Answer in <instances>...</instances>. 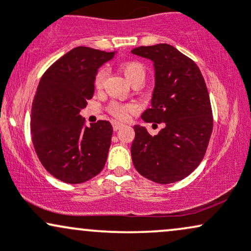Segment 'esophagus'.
I'll return each mask as SVG.
<instances>
[{
  "label": "esophagus",
  "instance_id": "34e87169",
  "mask_svg": "<svg viewBox=\"0 0 251 251\" xmlns=\"http://www.w3.org/2000/svg\"><path fill=\"white\" fill-rule=\"evenodd\" d=\"M112 126H113V129H114V131H118V129H120L122 127H124L123 124L117 123V122H113V123H112Z\"/></svg>",
  "mask_w": 251,
  "mask_h": 251
}]
</instances>
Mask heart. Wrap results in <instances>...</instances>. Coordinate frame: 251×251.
Returning a JSON list of instances; mask_svg holds the SVG:
<instances>
[{"label": "heart", "instance_id": "obj_1", "mask_svg": "<svg viewBox=\"0 0 251 251\" xmlns=\"http://www.w3.org/2000/svg\"><path fill=\"white\" fill-rule=\"evenodd\" d=\"M120 70H122L124 76L126 77V80L129 83H133L135 81H144V79H145V68H144L142 63L138 61H128L123 63ZM105 76V70H100L96 74V77H94V86H96V88L101 87ZM108 111L117 119L125 120L127 119L129 114L138 111V106L134 105V103L111 102L108 106Z\"/></svg>", "mask_w": 251, "mask_h": 251}]
</instances>
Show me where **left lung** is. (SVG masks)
Instances as JSON below:
<instances>
[{"label": "left lung", "instance_id": "8db88e82", "mask_svg": "<svg viewBox=\"0 0 251 251\" xmlns=\"http://www.w3.org/2000/svg\"><path fill=\"white\" fill-rule=\"evenodd\" d=\"M132 53L152 60L155 72L151 107L142 119L164 124L157 135L134 126L132 162L140 175L154 183L181 180L203 160L214 126L204 77L190 57L168 43L142 46Z\"/></svg>", "mask_w": 251, "mask_h": 251}]
</instances>
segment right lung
Here are the masks:
<instances>
[{
  "label": "right lung",
  "mask_w": 251,
  "mask_h": 251,
  "mask_svg": "<svg viewBox=\"0 0 251 251\" xmlns=\"http://www.w3.org/2000/svg\"><path fill=\"white\" fill-rule=\"evenodd\" d=\"M89 47H76L45 72L31 105V140L43 168L59 180L80 184L105 166L112 125L99 120L86 126L80 111L94 93L98 68L113 57Z\"/></svg>",
  "instance_id": "add662e5"
}]
</instances>
